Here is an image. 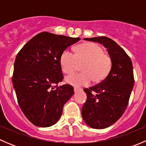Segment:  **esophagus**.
Listing matches in <instances>:
<instances>
[{
	"mask_svg": "<svg viewBox=\"0 0 146 146\" xmlns=\"http://www.w3.org/2000/svg\"><path fill=\"white\" fill-rule=\"evenodd\" d=\"M82 90L80 89V88H74V92H78V91H82Z\"/></svg>",
	"mask_w": 146,
	"mask_h": 146,
	"instance_id": "34e87169",
	"label": "esophagus"
}]
</instances>
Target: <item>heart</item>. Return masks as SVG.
<instances>
[{"label":"heart","mask_w":146,"mask_h":146,"mask_svg":"<svg viewBox=\"0 0 146 146\" xmlns=\"http://www.w3.org/2000/svg\"><path fill=\"white\" fill-rule=\"evenodd\" d=\"M82 65V73L66 77V81L76 87L86 86L92 82L102 80L112 65L111 57L104 54L100 46L95 43H85L75 48V54L70 50L63 51L60 58L61 69L66 74H71L77 69L78 63Z\"/></svg>","instance_id":"1"}]
</instances>
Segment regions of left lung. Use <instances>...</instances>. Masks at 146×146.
<instances>
[{
    "label": "left lung",
    "mask_w": 146,
    "mask_h": 146,
    "mask_svg": "<svg viewBox=\"0 0 146 146\" xmlns=\"http://www.w3.org/2000/svg\"><path fill=\"white\" fill-rule=\"evenodd\" d=\"M84 39L102 44L112 61L111 70L104 80L84 89L87 95L82 108L84 121L93 129H105L119 119L127 107L134 85L133 65L124 50L110 38Z\"/></svg>",
    "instance_id": "obj_1"
}]
</instances>
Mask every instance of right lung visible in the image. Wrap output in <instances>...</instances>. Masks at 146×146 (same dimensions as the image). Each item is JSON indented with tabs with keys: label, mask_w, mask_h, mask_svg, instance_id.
<instances>
[{
	"label": "right lung",
	"mask_w": 146,
	"mask_h": 146,
	"mask_svg": "<svg viewBox=\"0 0 146 146\" xmlns=\"http://www.w3.org/2000/svg\"><path fill=\"white\" fill-rule=\"evenodd\" d=\"M80 39L41 32L17 54L13 88L20 109L35 126L48 127L56 123L65 103L74 94L72 85L58 86L64 79L60 58L63 51Z\"/></svg>",
	"instance_id": "obj_1"
}]
</instances>
